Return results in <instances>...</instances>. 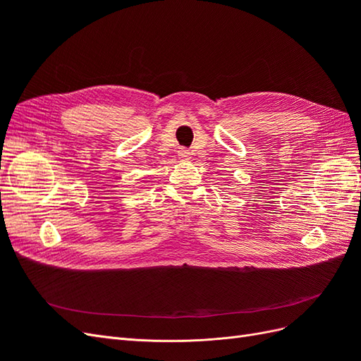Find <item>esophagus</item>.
<instances>
[{"label":"esophagus","instance_id":"1","mask_svg":"<svg viewBox=\"0 0 361 361\" xmlns=\"http://www.w3.org/2000/svg\"><path fill=\"white\" fill-rule=\"evenodd\" d=\"M178 155H179V158L182 159V161H188L190 158H191V152L188 150V149H179L178 150Z\"/></svg>","mask_w":361,"mask_h":361}]
</instances>
